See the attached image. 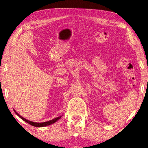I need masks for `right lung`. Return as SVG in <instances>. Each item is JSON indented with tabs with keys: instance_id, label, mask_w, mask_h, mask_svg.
Returning a JSON list of instances; mask_svg holds the SVG:
<instances>
[{
	"instance_id": "add662e5",
	"label": "right lung",
	"mask_w": 148,
	"mask_h": 148,
	"mask_svg": "<svg viewBox=\"0 0 148 148\" xmlns=\"http://www.w3.org/2000/svg\"><path fill=\"white\" fill-rule=\"evenodd\" d=\"M14 111H15V112L16 113V114H17V116H19L20 117V118H21V119H22V120L24 121H25L26 123H29V125H32V126L37 127H46V126H48V125H52V124H53V123H54L55 122H56V121H57L58 120H59V119H60V118H61V116H60L56 117V118L52 119V120H50V121H47V122H44V123H34V122H32V121H29L27 120V119H24L23 117H22L21 116H20V115H19V114H18V113H17V112H16L15 110H14Z\"/></svg>"
}]
</instances>
